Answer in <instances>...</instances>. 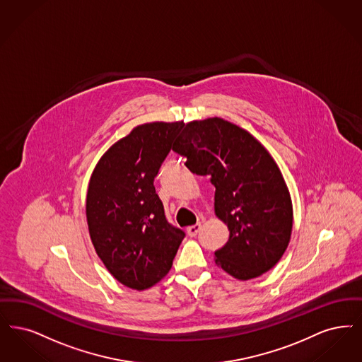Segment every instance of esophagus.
I'll return each mask as SVG.
<instances>
[{"label": "esophagus", "mask_w": 362, "mask_h": 362, "mask_svg": "<svg viewBox=\"0 0 362 362\" xmlns=\"http://www.w3.org/2000/svg\"><path fill=\"white\" fill-rule=\"evenodd\" d=\"M201 228H202V225L201 223H197V225H192V226H188L187 228V234L189 237H195L199 230H201Z\"/></svg>", "instance_id": "obj_1"}]
</instances>
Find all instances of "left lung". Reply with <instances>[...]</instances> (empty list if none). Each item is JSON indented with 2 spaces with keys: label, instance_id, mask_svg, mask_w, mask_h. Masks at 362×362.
I'll list each match as a JSON object with an SVG mask.
<instances>
[{
  "label": "left lung",
  "instance_id": "left-lung-1",
  "mask_svg": "<svg viewBox=\"0 0 362 362\" xmlns=\"http://www.w3.org/2000/svg\"><path fill=\"white\" fill-rule=\"evenodd\" d=\"M174 152L192 174L211 176L216 214L230 232L214 252L218 267L240 280L274 268L288 246L292 203L268 151L249 132L214 117L188 122Z\"/></svg>",
  "mask_w": 362,
  "mask_h": 362
}]
</instances>
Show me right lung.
Here are the masks:
<instances>
[{"label":"right lung","mask_w":362,"mask_h":362,"mask_svg":"<svg viewBox=\"0 0 362 362\" xmlns=\"http://www.w3.org/2000/svg\"><path fill=\"white\" fill-rule=\"evenodd\" d=\"M183 122H151L112 145L87 191L88 232L97 255L119 283L146 289L173 267L186 233L165 217L153 186Z\"/></svg>","instance_id":"add662e5"}]
</instances>
